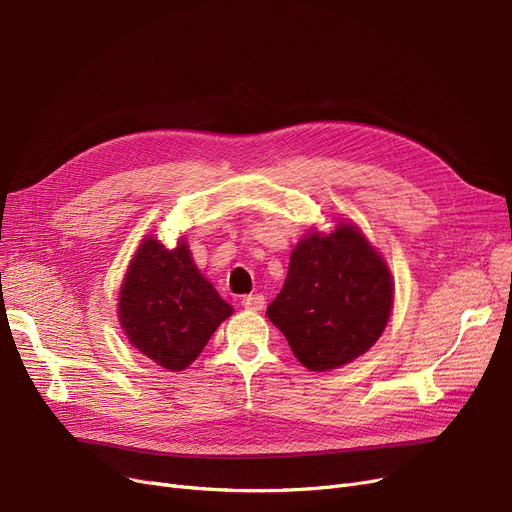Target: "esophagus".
<instances>
[{"mask_svg": "<svg viewBox=\"0 0 512 512\" xmlns=\"http://www.w3.org/2000/svg\"><path fill=\"white\" fill-rule=\"evenodd\" d=\"M240 305L244 307V309H251V311H259V309H263V305H265V297L263 295H244L242 299H240Z\"/></svg>", "mask_w": 512, "mask_h": 512, "instance_id": "esophagus-1", "label": "esophagus"}]
</instances>
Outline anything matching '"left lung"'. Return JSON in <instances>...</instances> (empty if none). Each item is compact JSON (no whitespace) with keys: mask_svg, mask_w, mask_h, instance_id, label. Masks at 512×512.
<instances>
[{"mask_svg":"<svg viewBox=\"0 0 512 512\" xmlns=\"http://www.w3.org/2000/svg\"><path fill=\"white\" fill-rule=\"evenodd\" d=\"M393 278L385 259L353 224L309 232L291 253L268 318L311 372L353 362L389 322Z\"/></svg>","mask_w":512,"mask_h":512,"instance_id":"left-lung-1","label":"left lung"}]
</instances>
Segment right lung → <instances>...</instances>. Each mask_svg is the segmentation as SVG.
Wrapping results in <instances>:
<instances>
[{
	"label": "right lung",
	"instance_id": "1",
	"mask_svg": "<svg viewBox=\"0 0 512 512\" xmlns=\"http://www.w3.org/2000/svg\"><path fill=\"white\" fill-rule=\"evenodd\" d=\"M232 311L184 240L171 251L157 238L142 240L119 293V322L138 351L171 372L184 370Z\"/></svg>",
	"mask_w": 512,
	"mask_h": 512
}]
</instances>
